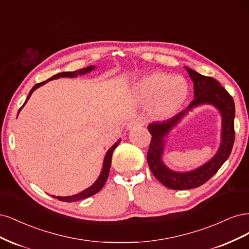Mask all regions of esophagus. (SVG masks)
<instances>
[{"label":"esophagus","mask_w":249,"mask_h":249,"mask_svg":"<svg viewBox=\"0 0 249 249\" xmlns=\"http://www.w3.org/2000/svg\"><path fill=\"white\" fill-rule=\"evenodd\" d=\"M143 125V120L141 119V118H135V119H132L130 120L129 122H128L127 124V129H132V128H135V127H140Z\"/></svg>","instance_id":"1"}]
</instances>
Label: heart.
<instances>
[{
	"label": "heart",
	"mask_w": 249,
	"mask_h": 249,
	"mask_svg": "<svg viewBox=\"0 0 249 249\" xmlns=\"http://www.w3.org/2000/svg\"><path fill=\"white\" fill-rule=\"evenodd\" d=\"M132 96L142 106H149L150 113L158 119L174 117L189 95L187 82L181 76L164 72H152L132 86Z\"/></svg>",
	"instance_id": "1"
}]
</instances>
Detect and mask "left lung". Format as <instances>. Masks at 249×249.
I'll return each mask as SVG.
<instances>
[{
	"mask_svg": "<svg viewBox=\"0 0 249 249\" xmlns=\"http://www.w3.org/2000/svg\"><path fill=\"white\" fill-rule=\"evenodd\" d=\"M185 69L191 81L194 82L195 99L185 110L172 119L148 125V130L152 134L147 155L150 170L155 178L165 187L176 190L191 189L203 185L226 162L235 141V103L231 96L213 77L199 74L188 67H185ZM200 105H212L220 111L222 117V134L219 150L210 160L195 170L188 172L173 171L163 161L165 145L169 137L168 135L189 111Z\"/></svg>",
	"mask_w": 249,
	"mask_h": 249,
	"instance_id": "left-lung-1",
	"label": "left lung"
}]
</instances>
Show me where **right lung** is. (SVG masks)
Segmentation results:
<instances>
[{"instance_id":"right-lung-1","label":"right lung","mask_w":249,"mask_h":249,"mask_svg":"<svg viewBox=\"0 0 249 249\" xmlns=\"http://www.w3.org/2000/svg\"><path fill=\"white\" fill-rule=\"evenodd\" d=\"M95 68H96V66L92 65V66L86 67V68H83V69H79V70H76V71H72V72H61V73H58V74L52 76L50 79H47V81H45L43 83H40V84L35 85L33 88H32V90L30 91V93L28 95V98H27L26 102L23 103V106H25V104L27 103V101L29 100V98L31 97L32 93H33L36 89H38L39 87L43 86L44 84L49 83L50 81H53V79H57V78H60V77H70L71 78V77H76L77 75H85L87 73H90V72L93 71ZM23 106L19 108L18 114H19V111L21 110V108L23 107ZM120 142H121V140H118L114 143V145L107 150V154H106V156H104V159H103V163H102V168H101L100 175L98 176L97 180H96L90 187H88L87 189L83 190L82 192H79V194H76V195H73V196H53L55 198H59L60 200H62V202L71 203V202H76V200H81V199L87 198V197L94 196L95 194H97L98 191L101 190V188L104 186V184H106V182L107 180L108 174H109V168H110V162H111V155H113V152L117 148V146L119 145Z\"/></svg>"}]
</instances>
